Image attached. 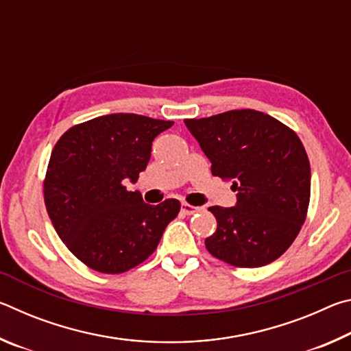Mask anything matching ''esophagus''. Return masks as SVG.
Instances as JSON below:
<instances>
[{"label": "esophagus", "mask_w": 351, "mask_h": 351, "mask_svg": "<svg viewBox=\"0 0 351 351\" xmlns=\"http://www.w3.org/2000/svg\"><path fill=\"white\" fill-rule=\"evenodd\" d=\"M199 210V207H195L192 204H187V203H182L181 204V212L184 215H193V213H197Z\"/></svg>", "instance_id": "obj_1"}]
</instances>
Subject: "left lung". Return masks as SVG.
I'll list each match as a JSON object with an SVG mask.
<instances>
[{
  "mask_svg": "<svg viewBox=\"0 0 351 351\" xmlns=\"http://www.w3.org/2000/svg\"><path fill=\"white\" fill-rule=\"evenodd\" d=\"M189 132L212 162V175L232 181L234 207L212 206L217 230L206 239L213 257L258 268L293 245L305 223L311 169L293 130L255 110L186 119Z\"/></svg>",
  "mask_w": 351,
  "mask_h": 351,
  "instance_id": "8db88e82",
  "label": "left lung"
}]
</instances>
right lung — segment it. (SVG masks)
<instances>
[{"mask_svg": "<svg viewBox=\"0 0 351 351\" xmlns=\"http://www.w3.org/2000/svg\"><path fill=\"white\" fill-rule=\"evenodd\" d=\"M173 125L133 112L71 127L51 153L45 204L58 237L82 263L121 274L147 260L181 209L178 199L144 203L128 192L152 156V142Z\"/></svg>", "mask_w": 351, "mask_h": 351, "instance_id": "1", "label": "right lung"}]
</instances>
